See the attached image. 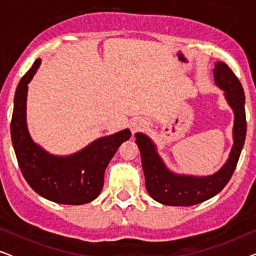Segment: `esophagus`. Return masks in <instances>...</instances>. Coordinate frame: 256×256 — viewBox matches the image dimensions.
Wrapping results in <instances>:
<instances>
[{"label": "esophagus", "mask_w": 256, "mask_h": 256, "mask_svg": "<svg viewBox=\"0 0 256 256\" xmlns=\"http://www.w3.org/2000/svg\"><path fill=\"white\" fill-rule=\"evenodd\" d=\"M142 127H143V121L140 120V118H134V120L130 121V124H129V128H130L132 134H135L136 132H138Z\"/></svg>", "instance_id": "esophagus-1"}]
</instances>
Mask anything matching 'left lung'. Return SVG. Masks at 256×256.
<instances>
[{
    "instance_id": "left-lung-1",
    "label": "left lung",
    "mask_w": 256,
    "mask_h": 256,
    "mask_svg": "<svg viewBox=\"0 0 256 256\" xmlns=\"http://www.w3.org/2000/svg\"><path fill=\"white\" fill-rule=\"evenodd\" d=\"M213 74L216 85L224 90L227 102L234 113L233 146L228 160L216 174L204 177L174 174L164 164L152 140L142 132L135 134L136 144L141 152L146 191L160 204L192 206L208 200L225 188L236 170L247 132L244 88L225 62H216Z\"/></svg>"
}]
</instances>
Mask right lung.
Here are the masks:
<instances>
[{"instance_id": "add662e5", "label": "right lung", "mask_w": 256, "mask_h": 256, "mask_svg": "<svg viewBox=\"0 0 256 256\" xmlns=\"http://www.w3.org/2000/svg\"><path fill=\"white\" fill-rule=\"evenodd\" d=\"M40 65L34 62L16 88L10 134L23 177L34 192L48 200L65 205H82L100 194L108 163L124 141L129 129L93 141L80 152L56 156L34 142L26 124L28 84Z\"/></svg>"}]
</instances>
